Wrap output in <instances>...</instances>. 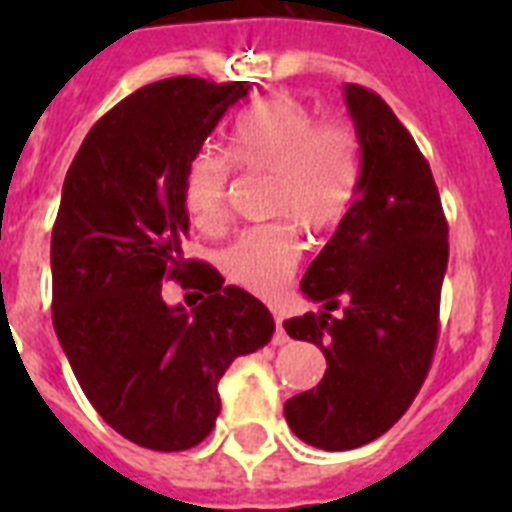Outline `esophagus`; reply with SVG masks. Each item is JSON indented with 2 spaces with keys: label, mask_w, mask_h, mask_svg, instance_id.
<instances>
[{
  "label": "esophagus",
  "mask_w": 512,
  "mask_h": 512,
  "mask_svg": "<svg viewBox=\"0 0 512 512\" xmlns=\"http://www.w3.org/2000/svg\"><path fill=\"white\" fill-rule=\"evenodd\" d=\"M273 321H276V335H273V345H284V342L289 340V335H287V332H284V327H281V316H279V313L273 316Z\"/></svg>",
  "instance_id": "obj_1"
}]
</instances>
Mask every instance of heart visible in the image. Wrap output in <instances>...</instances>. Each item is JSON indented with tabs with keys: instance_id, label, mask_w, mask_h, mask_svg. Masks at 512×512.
Wrapping results in <instances>:
<instances>
[{
	"instance_id": "1",
	"label": "heart",
	"mask_w": 512,
	"mask_h": 512,
	"mask_svg": "<svg viewBox=\"0 0 512 512\" xmlns=\"http://www.w3.org/2000/svg\"><path fill=\"white\" fill-rule=\"evenodd\" d=\"M231 162L271 177L268 212L284 220L241 233L225 252V273L255 295H279L300 263L297 223L305 231H327L356 201L361 140L348 122H319L313 108L292 95L257 100L236 116L228 156L201 151L185 170V209L207 231L225 223Z\"/></svg>"
}]
</instances>
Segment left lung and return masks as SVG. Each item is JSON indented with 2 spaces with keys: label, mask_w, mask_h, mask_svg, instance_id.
I'll return each mask as SVG.
<instances>
[{
  "label": "left lung",
  "mask_w": 512,
  "mask_h": 512,
  "mask_svg": "<svg viewBox=\"0 0 512 512\" xmlns=\"http://www.w3.org/2000/svg\"><path fill=\"white\" fill-rule=\"evenodd\" d=\"M345 103L361 140L358 196L300 284L324 308L284 321L327 358L319 385L289 398L284 417L327 452L369 444L412 406L436 353L449 263L441 196L414 138L377 92L345 84Z\"/></svg>",
  "instance_id": "obj_1"
}]
</instances>
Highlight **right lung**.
I'll return each mask as SVG.
<instances>
[{"instance_id": "1", "label": "right lung", "mask_w": 512, "mask_h": 512, "mask_svg": "<svg viewBox=\"0 0 512 512\" xmlns=\"http://www.w3.org/2000/svg\"><path fill=\"white\" fill-rule=\"evenodd\" d=\"M247 82L175 76L146 84L100 119L68 167L52 225V324L95 412L154 452L201 444L220 414L233 358L273 337L257 297L185 260V170ZM204 291L193 312L161 281Z\"/></svg>"}]
</instances>
